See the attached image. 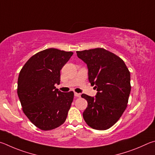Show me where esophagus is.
Wrapping results in <instances>:
<instances>
[{
    "instance_id": "esophagus-1",
    "label": "esophagus",
    "mask_w": 155,
    "mask_h": 155,
    "mask_svg": "<svg viewBox=\"0 0 155 155\" xmlns=\"http://www.w3.org/2000/svg\"><path fill=\"white\" fill-rule=\"evenodd\" d=\"M74 95H75V97H81V94L80 93H74Z\"/></svg>"
}]
</instances>
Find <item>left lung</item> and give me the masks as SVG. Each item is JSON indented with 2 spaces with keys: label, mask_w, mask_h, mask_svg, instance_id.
Here are the masks:
<instances>
[{
  "label": "left lung",
  "mask_w": 155,
  "mask_h": 155,
  "mask_svg": "<svg viewBox=\"0 0 155 155\" xmlns=\"http://www.w3.org/2000/svg\"><path fill=\"white\" fill-rule=\"evenodd\" d=\"M76 53L87 64L88 80L97 91L95 97L81 96L88 102L83 118L93 129L106 130L119 120L127 106L130 72L123 60L104 48Z\"/></svg>",
  "instance_id": "1"
}]
</instances>
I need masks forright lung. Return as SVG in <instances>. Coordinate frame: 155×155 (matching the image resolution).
I'll return each mask as SVG.
<instances>
[{
  "label": "right lung",
  "instance_id": "add662e5",
  "mask_svg": "<svg viewBox=\"0 0 155 155\" xmlns=\"http://www.w3.org/2000/svg\"><path fill=\"white\" fill-rule=\"evenodd\" d=\"M71 51L46 49L32 56L24 65L18 80V95L25 115L38 128L48 131L64 123L73 99V91L62 93L61 70Z\"/></svg>",
  "mask_w": 155,
  "mask_h": 155
}]
</instances>
